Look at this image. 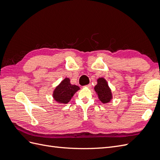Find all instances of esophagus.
<instances>
[{
  "label": "esophagus",
  "mask_w": 160,
  "mask_h": 160,
  "mask_svg": "<svg viewBox=\"0 0 160 160\" xmlns=\"http://www.w3.org/2000/svg\"><path fill=\"white\" fill-rule=\"evenodd\" d=\"M85 87H86V88H91V84H89L88 85H86Z\"/></svg>",
  "instance_id": "34e87169"
}]
</instances>
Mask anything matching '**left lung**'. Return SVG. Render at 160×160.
Returning <instances> with one entry per match:
<instances>
[{
    "mask_svg": "<svg viewBox=\"0 0 160 160\" xmlns=\"http://www.w3.org/2000/svg\"><path fill=\"white\" fill-rule=\"evenodd\" d=\"M97 81L98 84L95 86L94 89L98 95L99 99L103 104L110 102L113 98V95L107 81L103 77H99Z\"/></svg>",
    "mask_w": 160,
    "mask_h": 160,
    "instance_id": "8db88e82",
    "label": "left lung"
}]
</instances>
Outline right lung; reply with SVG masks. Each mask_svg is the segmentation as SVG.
<instances>
[{"mask_svg": "<svg viewBox=\"0 0 160 160\" xmlns=\"http://www.w3.org/2000/svg\"><path fill=\"white\" fill-rule=\"evenodd\" d=\"M79 86L72 85L69 78H65L53 91L52 98L59 103H68L72 96L79 90Z\"/></svg>", "mask_w": 160, "mask_h": 160, "instance_id": "right-lung-1", "label": "right lung"}]
</instances>
